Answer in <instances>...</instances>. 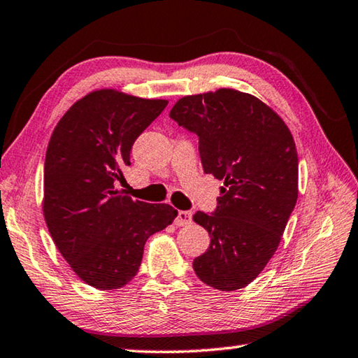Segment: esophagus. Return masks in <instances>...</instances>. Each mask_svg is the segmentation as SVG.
<instances>
[{
	"label": "esophagus",
	"instance_id": "obj_1",
	"mask_svg": "<svg viewBox=\"0 0 358 358\" xmlns=\"http://www.w3.org/2000/svg\"><path fill=\"white\" fill-rule=\"evenodd\" d=\"M191 222H192V215L189 213V211L180 210L177 217H175V226L183 227V226H187V224H191Z\"/></svg>",
	"mask_w": 358,
	"mask_h": 358
}]
</instances>
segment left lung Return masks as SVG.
Returning <instances> with one entry per match:
<instances>
[{
	"label": "left lung",
	"mask_w": 358,
	"mask_h": 358,
	"mask_svg": "<svg viewBox=\"0 0 358 358\" xmlns=\"http://www.w3.org/2000/svg\"><path fill=\"white\" fill-rule=\"evenodd\" d=\"M171 118L196 132L203 172L224 183L215 213L192 216L210 235L194 271L217 290L246 287L273 257L299 197L294 137L273 108L234 88L183 96Z\"/></svg>",
	"instance_id": "1"
}]
</instances>
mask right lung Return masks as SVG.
Instances as JSON below:
<instances>
[{
	"mask_svg": "<svg viewBox=\"0 0 358 358\" xmlns=\"http://www.w3.org/2000/svg\"><path fill=\"white\" fill-rule=\"evenodd\" d=\"M169 104L102 88L85 94L58 121L44 164L42 211L53 241L88 286L113 290L137 275L150 235L178 211L115 187L132 143Z\"/></svg>",
	"mask_w": 358,
	"mask_h": 358,
	"instance_id": "obj_1",
	"label": "right lung"
}]
</instances>
